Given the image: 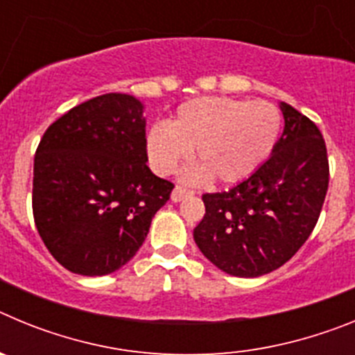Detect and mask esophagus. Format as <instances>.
<instances>
[{"instance_id": "1", "label": "esophagus", "mask_w": 355, "mask_h": 355, "mask_svg": "<svg viewBox=\"0 0 355 355\" xmlns=\"http://www.w3.org/2000/svg\"><path fill=\"white\" fill-rule=\"evenodd\" d=\"M192 193L193 192H190V190H184V188H181V187H175L171 193V200L172 202H180V200H183L184 197H190Z\"/></svg>"}]
</instances>
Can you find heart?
<instances>
[{"mask_svg":"<svg viewBox=\"0 0 355 355\" xmlns=\"http://www.w3.org/2000/svg\"><path fill=\"white\" fill-rule=\"evenodd\" d=\"M281 128V112L268 101L197 97L180 105L167 126L150 128L147 155L158 174H171L196 150L199 165L184 172V180L213 175L218 183H240L270 158Z\"/></svg>","mask_w":355,"mask_h":355,"instance_id":"1","label":"heart"}]
</instances>
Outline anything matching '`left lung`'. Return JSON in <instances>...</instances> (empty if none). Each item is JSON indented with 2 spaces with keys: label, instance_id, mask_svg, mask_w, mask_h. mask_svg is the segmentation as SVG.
Instances as JSON below:
<instances>
[{
  "label": "left lung",
  "instance_id": "8db88e82",
  "mask_svg": "<svg viewBox=\"0 0 355 355\" xmlns=\"http://www.w3.org/2000/svg\"><path fill=\"white\" fill-rule=\"evenodd\" d=\"M284 130L270 158L227 192L205 193L193 229L200 252L234 277L270 274L291 259L318 222L329 187L324 137L313 121L279 103Z\"/></svg>",
  "mask_w": 355,
  "mask_h": 355
}]
</instances>
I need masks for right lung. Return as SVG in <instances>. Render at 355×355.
<instances>
[{
  "instance_id": "1",
  "label": "right lung",
  "mask_w": 355,
  "mask_h": 355,
  "mask_svg": "<svg viewBox=\"0 0 355 355\" xmlns=\"http://www.w3.org/2000/svg\"><path fill=\"white\" fill-rule=\"evenodd\" d=\"M144 103L105 94L46 130L33 162V218L53 258L80 275L119 270L142 247L174 184L147 167Z\"/></svg>"
}]
</instances>
